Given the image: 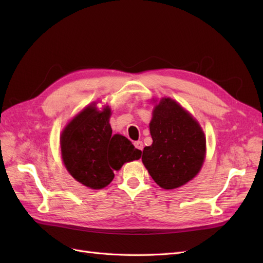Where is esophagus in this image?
I'll list each match as a JSON object with an SVG mask.
<instances>
[{
	"label": "esophagus",
	"instance_id": "1",
	"mask_svg": "<svg viewBox=\"0 0 263 263\" xmlns=\"http://www.w3.org/2000/svg\"><path fill=\"white\" fill-rule=\"evenodd\" d=\"M134 145H135V147H136L138 150H142V148H144V144H142L141 141H135L134 142Z\"/></svg>",
	"mask_w": 263,
	"mask_h": 263
}]
</instances>
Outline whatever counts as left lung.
Listing matches in <instances>:
<instances>
[{"label": "left lung", "instance_id": "obj_1", "mask_svg": "<svg viewBox=\"0 0 263 263\" xmlns=\"http://www.w3.org/2000/svg\"><path fill=\"white\" fill-rule=\"evenodd\" d=\"M153 144L142 150L141 160L159 186L177 189L202 168L206 140L195 119L176 101L162 99L150 122Z\"/></svg>", "mask_w": 263, "mask_h": 263}]
</instances>
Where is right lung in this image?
Listing matches in <instances>:
<instances>
[{"instance_id":"1","label":"right lung","mask_w":263,"mask_h":263,"mask_svg":"<svg viewBox=\"0 0 263 263\" xmlns=\"http://www.w3.org/2000/svg\"><path fill=\"white\" fill-rule=\"evenodd\" d=\"M110 109L89 106L71 121L61 135V154L67 170L77 181L94 190L114 179L125 162L138 160L141 151L122 135H112Z\"/></svg>"}]
</instances>
